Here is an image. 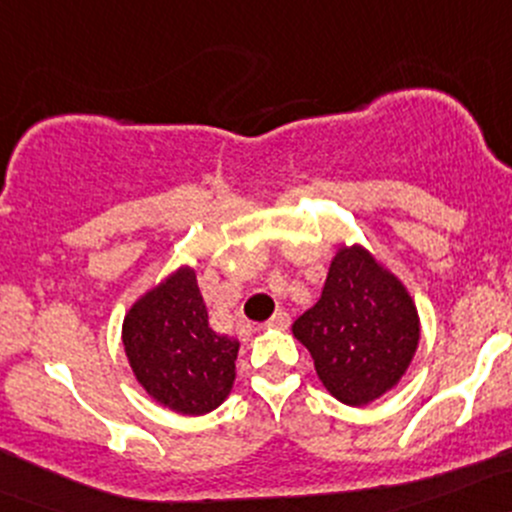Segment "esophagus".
I'll list each match as a JSON object with an SVG mask.
<instances>
[{"label":"esophagus","instance_id":"esophagus-1","mask_svg":"<svg viewBox=\"0 0 512 512\" xmlns=\"http://www.w3.org/2000/svg\"><path fill=\"white\" fill-rule=\"evenodd\" d=\"M289 323H291L289 313H286V311H277L272 318L267 320L265 328H289Z\"/></svg>","mask_w":512,"mask_h":512}]
</instances>
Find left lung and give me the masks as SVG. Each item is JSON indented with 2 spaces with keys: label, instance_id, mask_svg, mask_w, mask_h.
I'll use <instances>...</instances> for the list:
<instances>
[{
  "label": "left lung",
  "instance_id": "1",
  "mask_svg": "<svg viewBox=\"0 0 512 512\" xmlns=\"http://www.w3.org/2000/svg\"><path fill=\"white\" fill-rule=\"evenodd\" d=\"M318 379L347 406H364L398 384L418 347V313L393 274L362 247H342L318 303L296 318Z\"/></svg>",
  "mask_w": 512,
  "mask_h": 512
}]
</instances>
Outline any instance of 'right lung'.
Wrapping results in <instances>:
<instances>
[{
  "label": "right lung",
  "mask_w": 512,
  "mask_h": 512,
  "mask_svg": "<svg viewBox=\"0 0 512 512\" xmlns=\"http://www.w3.org/2000/svg\"><path fill=\"white\" fill-rule=\"evenodd\" d=\"M123 347L136 379L157 403L204 415L230 393L240 345L209 328L199 284L184 267L128 311Z\"/></svg>",
  "instance_id": "add662e5"
}]
</instances>
